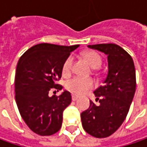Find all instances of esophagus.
Listing matches in <instances>:
<instances>
[{"mask_svg":"<svg viewBox=\"0 0 147 147\" xmlns=\"http://www.w3.org/2000/svg\"><path fill=\"white\" fill-rule=\"evenodd\" d=\"M71 98H72V100H73V101H76V100L78 99V96L76 95V94H72V95H71Z\"/></svg>","mask_w":147,"mask_h":147,"instance_id":"1","label":"esophagus"}]
</instances>
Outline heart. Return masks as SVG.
<instances>
[{
  "label": "heart",
  "instance_id": "obj_1",
  "mask_svg": "<svg viewBox=\"0 0 147 147\" xmlns=\"http://www.w3.org/2000/svg\"><path fill=\"white\" fill-rule=\"evenodd\" d=\"M83 58L88 61L90 66L94 69L100 67L102 65L101 56L94 51H88L83 53ZM74 58L70 55L68 56L63 63L62 72L64 75H69L72 71ZM95 86L94 81L90 77H82L76 76L72 78L67 80L65 82V88L68 91L74 94H82L87 91L92 89Z\"/></svg>",
  "mask_w": 147,
  "mask_h": 147
}]
</instances>
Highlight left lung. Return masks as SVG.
Returning <instances> with one entry per match:
<instances>
[{"instance_id":"1","label":"left lung","mask_w":147,"mask_h":147,"mask_svg":"<svg viewBox=\"0 0 147 147\" xmlns=\"http://www.w3.org/2000/svg\"><path fill=\"white\" fill-rule=\"evenodd\" d=\"M107 54L108 73L104 84L94 94L100 105L90 100V106L81 114L84 130L96 138L115 133L125 120L135 93L136 76L132 57L113 43L88 45Z\"/></svg>"}]
</instances>
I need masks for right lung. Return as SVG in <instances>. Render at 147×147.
Returning <instances> with one entry per match:
<instances>
[{
    "mask_svg": "<svg viewBox=\"0 0 147 147\" xmlns=\"http://www.w3.org/2000/svg\"><path fill=\"white\" fill-rule=\"evenodd\" d=\"M78 47L40 43L29 48L18 62L16 103L24 123L39 135H52L62 126L63 111L71 103V93L64 91L59 96L49 93L63 88L57 83L63 63Z\"/></svg>",
    "mask_w": 147,
    "mask_h": 147,
    "instance_id": "1",
    "label": "right lung"
}]
</instances>
